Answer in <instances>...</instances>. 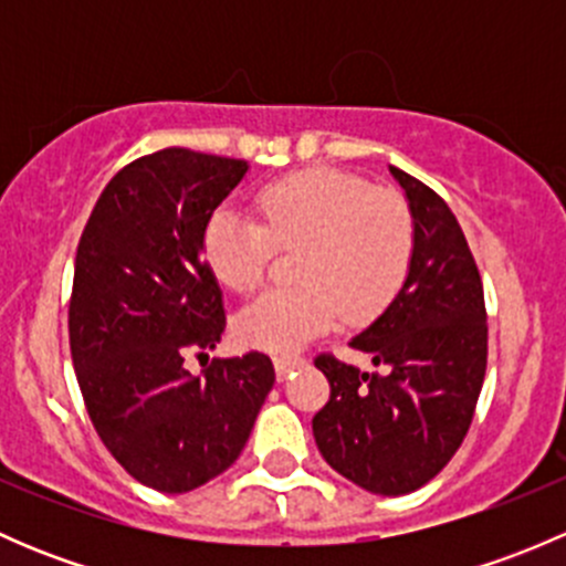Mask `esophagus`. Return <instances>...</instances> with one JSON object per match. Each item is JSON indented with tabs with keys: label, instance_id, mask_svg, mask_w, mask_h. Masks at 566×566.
<instances>
[{
	"label": "esophagus",
	"instance_id": "obj_1",
	"mask_svg": "<svg viewBox=\"0 0 566 566\" xmlns=\"http://www.w3.org/2000/svg\"><path fill=\"white\" fill-rule=\"evenodd\" d=\"M306 364L304 356H293V353H279V356H273V367H276V375L279 378H287L293 369H301Z\"/></svg>",
	"mask_w": 566,
	"mask_h": 566
}]
</instances>
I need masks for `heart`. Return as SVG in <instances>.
<instances>
[{
  "label": "heart",
  "instance_id": "obj_1",
  "mask_svg": "<svg viewBox=\"0 0 566 566\" xmlns=\"http://www.w3.org/2000/svg\"><path fill=\"white\" fill-rule=\"evenodd\" d=\"M256 210L260 221L221 205L202 227L205 262L238 295L265 282L276 247H304L295 262L301 287L271 290L235 317L243 345L298 350L342 312L353 323L380 315L408 282L416 221L397 191L317 167L268 182Z\"/></svg>",
  "mask_w": 566,
  "mask_h": 566
}]
</instances>
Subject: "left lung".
<instances>
[{
  "label": "left lung",
  "mask_w": 566,
  "mask_h": 566,
  "mask_svg": "<svg viewBox=\"0 0 566 566\" xmlns=\"http://www.w3.org/2000/svg\"><path fill=\"white\" fill-rule=\"evenodd\" d=\"M391 175L416 221L413 265L389 310L350 342L389 373H358L319 353L331 397L312 432L342 476L369 493L405 495L443 471L471 427L488 369V310L449 205L402 169Z\"/></svg>",
  "instance_id": "left-lung-1"
}]
</instances>
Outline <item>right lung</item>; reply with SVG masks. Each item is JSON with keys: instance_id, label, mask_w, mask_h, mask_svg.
Wrapping results in <instances>:
<instances>
[{"instance_id": "obj_1", "label": "right lung", "mask_w": 566, "mask_h": 566, "mask_svg": "<svg viewBox=\"0 0 566 566\" xmlns=\"http://www.w3.org/2000/svg\"><path fill=\"white\" fill-rule=\"evenodd\" d=\"M249 164L186 147L150 153L108 180L78 238L67 334L78 389L112 458L161 493L224 473L273 389L265 353L216 347L224 304L202 260V227Z\"/></svg>"}]
</instances>
